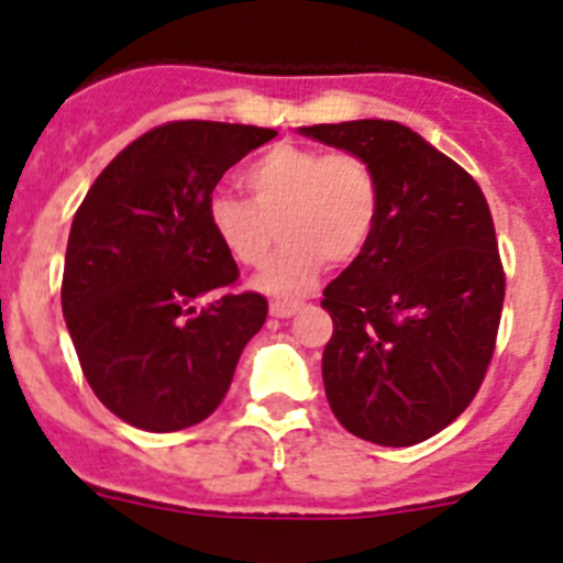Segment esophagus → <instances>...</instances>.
<instances>
[{"mask_svg":"<svg viewBox=\"0 0 563 563\" xmlns=\"http://www.w3.org/2000/svg\"><path fill=\"white\" fill-rule=\"evenodd\" d=\"M297 311H300V302H272L269 306V313L277 319H288Z\"/></svg>","mask_w":563,"mask_h":563,"instance_id":"1","label":"esophagus"}]
</instances>
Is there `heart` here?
Here are the masks:
<instances>
[{
	"label": "heart",
	"mask_w": 563,
	"mask_h": 563,
	"mask_svg": "<svg viewBox=\"0 0 563 563\" xmlns=\"http://www.w3.org/2000/svg\"><path fill=\"white\" fill-rule=\"evenodd\" d=\"M244 185L252 201L216 194L207 221L227 255L246 269L269 261L278 227L286 246L257 280L277 297L308 291L325 263L356 261L376 230L382 185L376 168L353 151L280 143L244 170Z\"/></svg>",
	"instance_id": "obj_1"
}]
</instances>
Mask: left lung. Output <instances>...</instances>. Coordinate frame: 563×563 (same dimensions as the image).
<instances>
[{
	"label": "left lung",
	"instance_id": "1",
	"mask_svg": "<svg viewBox=\"0 0 563 563\" xmlns=\"http://www.w3.org/2000/svg\"><path fill=\"white\" fill-rule=\"evenodd\" d=\"M353 151L382 185L376 230L325 286L328 404L378 445H415L465 412L494 358L505 269L488 201L468 170L393 120L300 129Z\"/></svg>",
	"mask_w": 563,
	"mask_h": 563
}]
</instances>
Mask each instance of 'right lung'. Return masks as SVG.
Returning <instances> with one entry per match:
<instances>
[{
  "instance_id": "right-lung-1",
  "label": "right lung",
  "mask_w": 563,
  "mask_h": 563,
  "mask_svg": "<svg viewBox=\"0 0 563 563\" xmlns=\"http://www.w3.org/2000/svg\"><path fill=\"white\" fill-rule=\"evenodd\" d=\"M275 129L174 120L136 136L89 187L73 219L60 308L86 382L145 432L210 418L269 302L235 291L238 263L212 235L221 176ZM210 292L217 300L196 309Z\"/></svg>"
}]
</instances>
